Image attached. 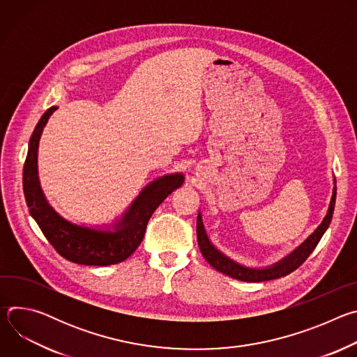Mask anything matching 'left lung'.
I'll use <instances>...</instances> for the list:
<instances>
[{
	"label": "left lung",
	"instance_id": "left-lung-1",
	"mask_svg": "<svg viewBox=\"0 0 357 357\" xmlns=\"http://www.w3.org/2000/svg\"><path fill=\"white\" fill-rule=\"evenodd\" d=\"M335 200H336V188L333 189V195H332V200L329 205V212L326 215V218L324 219L322 225L314 231V234L305 241L302 245H299L292 254L287 259H284L282 261H280L278 264L266 268V270H252V268H247L243 267L234 261H231L230 259H227L226 256L220 251H218L209 241L205 229H203V223H202V218L197 216L196 220V234H197V245L200 248L202 256L205 257V260L219 273L231 277L234 280H240V281H245V282H261V281H270V280H277L281 277H285L288 274H291L292 271H295L299 266H302L307 260L311 252L315 250V247L318 245L319 240L322 238L325 230L328 229V226L331 225L332 220V215H333V209H335Z\"/></svg>",
	"mask_w": 357,
	"mask_h": 357
}]
</instances>
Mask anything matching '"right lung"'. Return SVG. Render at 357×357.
<instances>
[{
  "instance_id": "1",
  "label": "right lung",
  "mask_w": 357,
  "mask_h": 357,
  "mask_svg": "<svg viewBox=\"0 0 357 357\" xmlns=\"http://www.w3.org/2000/svg\"><path fill=\"white\" fill-rule=\"evenodd\" d=\"M58 107L47 109L36 124L29 139L24 164V195L31 216L46 240L72 263L83 266H110L127 260L141 244L152 213L183 183L181 174L167 175L146 186L126 213L114 231H97L72 225L47 205L38 179V144L45 124Z\"/></svg>"
}]
</instances>
